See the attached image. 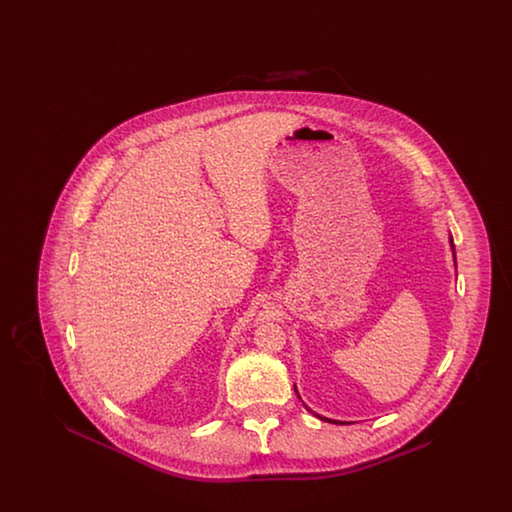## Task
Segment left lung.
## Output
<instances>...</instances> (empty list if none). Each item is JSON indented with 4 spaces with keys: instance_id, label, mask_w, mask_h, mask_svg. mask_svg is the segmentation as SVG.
Segmentation results:
<instances>
[{
    "instance_id": "1",
    "label": "left lung",
    "mask_w": 512,
    "mask_h": 512,
    "mask_svg": "<svg viewBox=\"0 0 512 512\" xmlns=\"http://www.w3.org/2000/svg\"><path fill=\"white\" fill-rule=\"evenodd\" d=\"M451 249H455V245H453V240H451ZM453 257H455V251H453ZM455 263H457V257H455ZM457 267V265H455ZM318 418H322V416H318ZM322 420H326V422H338V420H328V418H322ZM343 424V422H340Z\"/></svg>"
}]
</instances>
